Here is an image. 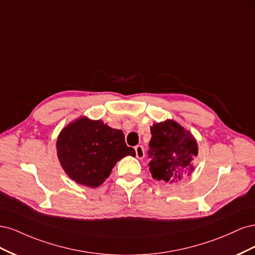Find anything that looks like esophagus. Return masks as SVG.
<instances>
[{
    "label": "esophagus",
    "mask_w": 255,
    "mask_h": 255,
    "mask_svg": "<svg viewBox=\"0 0 255 255\" xmlns=\"http://www.w3.org/2000/svg\"><path fill=\"white\" fill-rule=\"evenodd\" d=\"M135 152H136V157L137 158H143L144 157V150L141 145H136L135 146Z\"/></svg>",
    "instance_id": "esophagus-1"
}]
</instances>
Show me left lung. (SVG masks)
<instances>
[{
	"label": "left lung",
	"mask_w": 255,
	"mask_h": 255,
	"mask_svg": "<svg viewBox=\"0 0 255 255\" xmlns=\"http://www.w3.org/2000/svg\"><path fill=\"white\" fill-rule=\"evenodd\" d=\"M151 134L148 156L154 179L175 184L194 171L192 159L198 155V144L188 130L167 120L154 123Z\"/></svg>",
	"instance_id": "obj_1"
}]
</instances>
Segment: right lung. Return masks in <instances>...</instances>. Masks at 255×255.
I'll use <instances>...</instances> for the list:
<instances>
[{
	"label": "right lung",
	"instance_id": "1",
	"mask_svg": "<svg viewBox=\"0 0 255 255\" xmlns=\"http://www.w3.org/2000/svg\"><path fill=\"white\" fill-rule=\"evenodd\" d=\"M56 146L66 173L88 187L100 186L122 157L135 156L122 130L87 118L78 119L61 130Z\"/></svg>",
	"mask_w": 255,
	"mask_h": 255
}]
</instances>
